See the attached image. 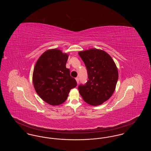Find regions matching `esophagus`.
<instances>
[{
  "label": "esophagus",
  "mask_w": 151,
  "mask_h": 151,
  "mask_svg": "<svg viewBox=\"0 0 151 151\" xmlns=\"http://www.w3.org/2000/svg\"><path fill=\"white\" fill-rule=\"evenodd\" d=\"M76 82H77V83H78H78H79V78H76Z\"/></svg>",
  "instance_id": "esophagus-1"
}]
</instances>
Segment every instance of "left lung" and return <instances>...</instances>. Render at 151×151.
Instances as JSON below:
<instances>
[{
    "instance_id": "1",
    "label": "left lung",
    "mask_w": 151,
    "mask_h": 151,
    "mask_svg": "<svg viewBox=\"0 0 151 151\" xmlns=\"http://www.w3.org/2000/svg\"><path fill=\"white\" fill-rule=\"evenodd\" d=\"M86 66L88 81L80 85L79 93L87 104L98 106L108 100L114 93L118 79L115 62L106 52L97 49L78 52Z\"/></svg>"
}]
</instances>
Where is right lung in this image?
<instances>
[{"instance_id":"obj_1","label":"right lung","mask_w":151,"mask_h":151,"mask_svg":"<svg viewBox=\"0 0 151 151\" xmlns=\"http://www.w3.org/2000/svg\"><path fill=\"white\" fill-rule=\"evenodd\" d=\"M68 54L57 49L45 51L36 62L33 83L38 95L52 106L63 104L70 90L77 86L65 67Z\"/></svg>"}]
</instances>
